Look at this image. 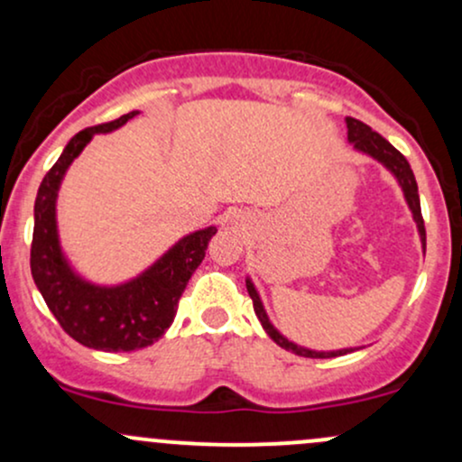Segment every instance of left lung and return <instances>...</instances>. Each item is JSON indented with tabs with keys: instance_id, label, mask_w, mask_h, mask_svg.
<instances>
[{
	"instance_id": "8db88e82",
	"label": "left lung",
	"mask_w": 462,
	"mask_h": 462,
	"mask_svg": "<svg viewBox=\"0 0 462 462\" xmlns=\"http://www.w3.org/2000/svg\"><path fill=\"white\" fill-rule=\"evenodd\" d=\"M346 129H348V142L353 144V149L359 151V153H364V155H371L373 160L379 162V164L386 166L390 173L394 175V180L399 181V186H402L403 197H405V204H408L410 212H412V219H414V223H417L420 247H423V254H425V226H423V215H420L419 186H417V180H414L412 169H410L408 160H405V157L399 153V151L394 149V146L390 144L386 138H382V135H379L377 131H373L368 125L359 123V120H355V118H346ZM245 287H247V293H250V298H252V305H254L256 318L261 320L265 333L278 344V346L285 348V351L300 355V357H320V359L337 357V355H346V353L355 351V348H339V351H313V348H305V346H300V344L291 342V339H287L272 324L270 316H267L261 296H258L254 282H252L250 276L245 278Z\"/></svg>"
}]
</instances>
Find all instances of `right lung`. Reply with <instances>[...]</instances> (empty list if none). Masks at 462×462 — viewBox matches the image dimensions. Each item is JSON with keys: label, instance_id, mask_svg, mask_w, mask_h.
Masks as SVG:
<instances>
[{"label": "right lung", "instance_id": "obj_1", "mask_svg": "<svg viewBox=\"0 0 462 462\" xmlns=\"http://www.w3.org/2000/svg\"><path fill=\"white\" fill-rule=\"evenodd\" d=\"M129 111L114 123L79 131L48 171L34 199L30 270L45 305L63 331L83 346L129 353L151 346L175 320L177 302L201 265L217 226L195 230L171 245L153 265L118 285H98L74 270L59 239L57 199L63 177L96 134H109L135 118Z\"/></svg>", "mask_w": 462, "mask_h": 462}]
</instances>
